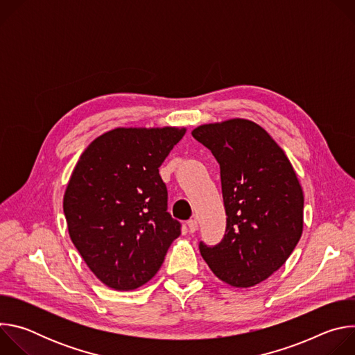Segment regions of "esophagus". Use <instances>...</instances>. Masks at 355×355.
Instances as JSON below:
<instances>
[{"label":"esophagus","mask_w":355,"mask_h":355,"mask_svg":"<svg viewBox=\"0 0 355 355\" xmlns=\"http://www.w3.org/2000/svg\"><path fill=\"white\" fill-rule=\"evenodd\" d=\"M187 226H188V230H189L191 233H193V232L198 230V222H196L195 219L188 220V222H187Z\"/></svg>","instance_id":"34e87169"}]
</instances>
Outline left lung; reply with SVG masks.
Here are the masks:
<instances>
[{"instance_id":"1","label":"left lung","mask_w":355,"mask_h":355,"mask_svg":"<svg viewBox=\"0 0 355 355\" xmlns=\"http://www.w3.org/2000/svg\"><path fill=\"white\" fill-rule=\"evenodd\" d=\"M192 136L220 166L226 233L199 243L214 274L236 288L254 286L279 270L303 230V192L284 150L248 119L200 125Z\"/></svg>"}]
</instances>
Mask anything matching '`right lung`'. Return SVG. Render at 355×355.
Segmentation results:
<instances>
[{
	"instance_id": "obj_1",
	"label": "right lung",
	"mask_w": 355,
	"mask_h": 355,
	"mask_svg": "<svg viewBox=\"0 0 355 355\" xmlns=\"http://www.w3.org/2000/svg\"><path fill=\"white\" fill-rule=\"evenodd\" d=\"M185 132L112 129L88 144L71 173L63 198L70 239L94 275L115 291L148 282L181 234L159 167Z\"/></svg>"
}]
</instances>
